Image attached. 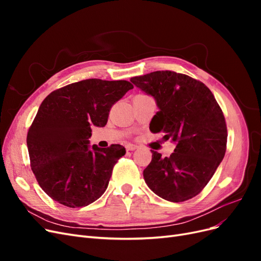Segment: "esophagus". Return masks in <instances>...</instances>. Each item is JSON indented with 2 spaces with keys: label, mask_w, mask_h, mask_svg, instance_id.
Wrapping results in <instances>:
<instances>
[{
  "label": "esophagus",
  "mask_w": 261,
  "mask_h": 261,
  "mask_svg": "<svg viewBox=\"0 0 261 261\" xmlns=\"http://www.w3.org/2000/svg\"><path fill=\"white\" fill-rule=\"evenodd\" d=\"M138 147L136 146V145H132V144H127L126 145V150H127V151H133V150H135V149H137Z\"/></svg>",
  "instance_id": "esophagus-1"
}]
</instances>
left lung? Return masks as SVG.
<instances>
[{
    "instance_id": "1",
    "label": "left lung",
    "mask_w": 261,
    "mask_h": 261,
    "mask_svg": "<svg viewBox=\"0 0 261 261\" xmlns=\"http://www.w3.org/2000/svg\"><path fill=\"white\" fill-rule=\"evenodd\" d=\"M130 82L156 101L159 111L150 122V132L176 141L170 156L152 150L151 162L144 170L147 185L172 202L193 198L224 158L227 128L222 110L206 85L185 74L156 70Z\"/></svg>"
}]
</instances>
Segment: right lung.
Instances as JSON below:
<instances>
[{
	"mask_svg": "<svg viewBox=\"0 0 261 261\" xmlns=\"http://www.w3.org/2000/svg\"><path fill=\"white\" fill-rule=\"evenodd\" d=\"M134 86L90 78L52 91L27 134L30 167L52 199L69 208L88 206L106 192L121 145L89 149L91 126L107 125L112 106Z\"/></svg>",
	"mask_w": 261,
	"mask_h": 261,
	"instance_id": "1",
	"label": "right lung"
}]
</instances>
